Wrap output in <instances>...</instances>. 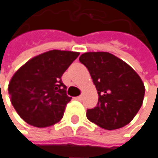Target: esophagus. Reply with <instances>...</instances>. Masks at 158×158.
<instances>
[{"mask_svg":"<svg viewBox=\"0 0 158 158\" xmlns=\"http://www.w3.org/2000/svg\"><path fill=\"white\" fill-rule=\"evenodd\" d=\"M75 99H76V100H78V101H81V100H82V95H79V96H78V97H76Z\"/></svg>","mask_w":158,"mask_h":158,"instance_id":"esophagus-1","label":"esophagus"}]
</instances>
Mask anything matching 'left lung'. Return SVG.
<instances>
[{
	"mask_svg": "<svg viewBox=\"0 0 158 158\" xmlns=\"http://www.w3.org/2000/svg\"><path fill=\"white\" fill-rule=\"evenodd\" d=\"M79 61L88 69L99 99L87 110L88 119L106 130L128 124L140 110L144 86L139 75L124 61L107 52H89Z\"/></svg>",
	"mask_w": 158,
	"mask_h": 158,
	"instance_id": "obj_1",
	"label": "left lung"
}]
</instances>
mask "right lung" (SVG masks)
Returning a JSON list of instances; mask_svg holds the SVG:
<instances>
[{
    "mask_svg": "<svg viewBox=\"0 0 158 158\" xmlns=\"http://www.w3.org/2000/svg\"><path fill=\"white\" fill-rule=\"evenodd\" d=\"M79 53L51 50L26 62L13 76L8 91L20 117L35 127L59 122L71 98L61 80Z\"/></svg>",
    "mask_w": 158,
    "mask_h": 158,
    "instance_id": "right-lung-1",
    "label": "right lung"
}]
</instances>
